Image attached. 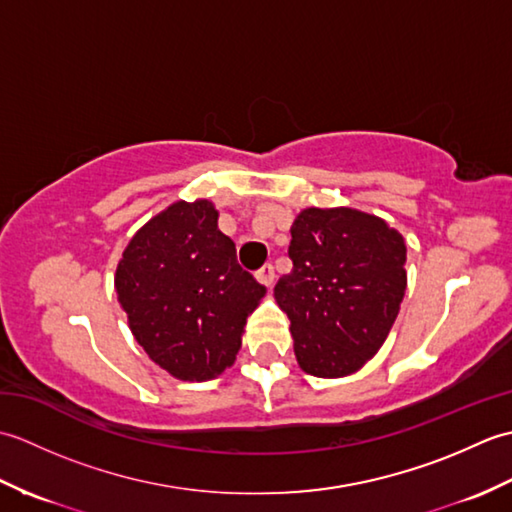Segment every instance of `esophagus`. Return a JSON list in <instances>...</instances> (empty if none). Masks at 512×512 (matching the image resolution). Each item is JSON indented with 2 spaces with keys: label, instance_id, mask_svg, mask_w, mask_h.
I'll use <instances>...</instances> for the list:
<instances>
[{
  "label": "esophagus",
  "instance_id": "esophagus-1",
  "mask_svg": "<svg viewBox=\"0 0 512 512\" xmlns=\"http://www.w3.org/2000/svg\"><path fill=\"white\" fill-rule=\"evenodd\" d=\"M255 277H257V281H259V284H264V286H270V284H273V281H275V268H273V266H270V264H264L262 268H259V270H257V273H255Z\"/></svg>",
  "mask_w": 512,
  "mask_h": 512
}]
</instances>
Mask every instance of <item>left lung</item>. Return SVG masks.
Listing matches in <instances>:
<instances>
[{
	"label": "left lung",
	"instance_id": "left-lung-1",
	"mask_svg": "<svg viewBox=\"0 0 512 512\" xmlns=\"http://www.w3.org/2000/svg\"><path fill=\"white\" fill-rule=\"evenodd\" d=\"M292 270L275 299L288 314L303 372L339 378L361 369L394 325L407 288L405 239L354 209H306L290 228Z\"/></svg>",
	"mask_w": 512,
	"mask_h": 512
}]
</instances>
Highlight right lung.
Instances as JSON below:
<instances>
[{
	"instance_id": "1",
	"label": "right lung",
	"mask_w": 512,
	"mask_h": 512,
	"mask_svg": "<svg viewBox=\"0 0 512 512\" xmlns=\"http://www.w3.org/2000/svg\"><path fill=\"white\" fill-rule=\"evenodd\" d=\"M114 284L136 341L180 380L231 367L246 317L266 295L237 264L209 200H180L149 220L125 248Z\"/></svg>"
}]
</instances>
